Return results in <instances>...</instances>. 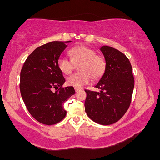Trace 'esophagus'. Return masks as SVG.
<instances>
[{"label":"esophagus","mask_w":160,"mask_h":160,"mask_svg":"<svg viewBox=\"0 0 160 160\" xmlns=\"http://www.w3.org/2000/svg\"><path fill=\"white\" fill-rule=\"evenodd\" d=\"M74 89H75V92H78L82 90L81 88H74Z\"/></svg>","instance_id":"1"}]
</instances>
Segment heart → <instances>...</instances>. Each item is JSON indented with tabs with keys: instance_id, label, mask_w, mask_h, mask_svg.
<instances>
[{
	"instance_id": "1",
	"label": "heart",
	"mask_w": 160,
	"mask_h": 160,
	"mask_svg": "<svg viewBox=\"0 0 160 160\" xmlns=\"http://www.w3.org/2000/svg\"><path fill=\"white\" fill-rule=\"evenodd\" d=\"M71 60L67 58H58L57 65L58 69L64 74H69L74 68V65H78L79 73L73 74L67 78L66 82L70 86L81 88L90 80H97L102 76L105 71L106 62L100 55L95 54L93 49L86 46L80 45L71 49L68 52Z\"/></svg>"
}]
</instances>
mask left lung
I'll return each mask as SVG.
<instances>
[{"mask_svg": "<svg viewBox=\"0 0 160 160\" xmlns=\"http://www.w3.org/2000/svg\"><path fill=\"white\" fill-rule=\"evenodd\" d=\"M100 50L105 59V71L95 86L100 92L85 90V111L92 120L107 126L120 120L129 108L134 77L131 63L123 53L108 46Z\"/></svg>", "mask_w": 160, "mask_h": 160, "instance_id": "obj_1", "label": "left lung"}]
</instances>
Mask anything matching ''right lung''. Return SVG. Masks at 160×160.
<instances>
[{
  "label": "right lung",
  "mask_w": 160,
  "mask_h": 160,
  "mask_svg": "<svg viewBox=\"0 0 160 160\" xmlns=\"http://www.w3.org/2000/svg\"><path fill=\"white\" fill-rule=\"evenodd\" d=\"M70 42L52 41L38 47L21 70L22 98L31 115L40 123L54 125L63 120L67 113L64 103L75 93L73 86L62 87L65 79L57 65ZM52 88L59 89L52 92Z\"/></svg>",
  "instance_id": "obj_1"
}]
</instances>
